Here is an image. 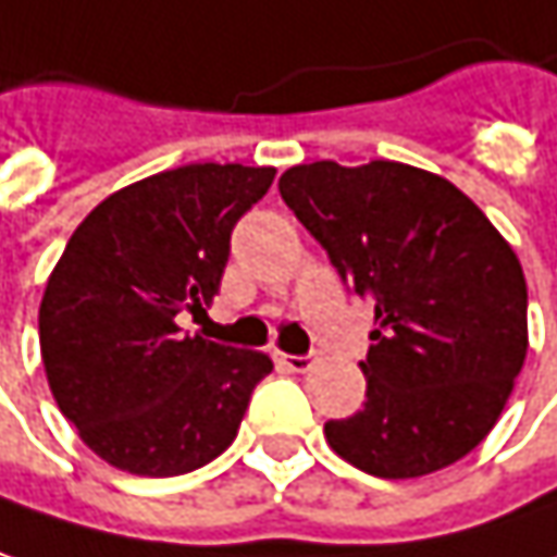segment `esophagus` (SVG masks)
<instances>
[{
  "instance_id": "esophagus-1",
  "label": "esophagus",
  "mask_w": 557,
  "mask_h": 557,
  "mask_svg": "<svg viewBox=\"0 0 557 557\" xmlns=\"http://www.w3.org/2000/svg\"><path fill=\"white\" fill-rule=\"evenodd\" d=\"M274 360L283 370H289V373H309L312 370V357H293V354L274 350Z\"/></svg>"
}]
</instances>
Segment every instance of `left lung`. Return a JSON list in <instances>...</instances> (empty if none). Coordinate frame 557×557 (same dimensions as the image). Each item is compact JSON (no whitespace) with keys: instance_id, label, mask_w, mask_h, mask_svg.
I'll list each match as a JSON object with an SVG mask.
<instances>
[{"instance_id":"left-lung-1","label":"left lung","mask_w":557,"mask_h":557,"mask_svg":"<svg viewBox=\"0 0 557 557\" xmlns=\"http://www.w3.org/2000/svg\"><path fill=\"white\" fill-rule=\"evenodd\" d=\"M280 197L376 309L367 401L325 424L331 449L376 479H421L469 456L530 350L510 242L453 181L388 159L293 165Z\"/></svg>"}]
</instances>
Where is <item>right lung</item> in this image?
<instances>
[{"mask_svg":"<svg viewBox=\"0 0 557 557\" xmlns=\"http://www.w3.org/2000/svg\"><path fill=\"white\" fill-rule=\"evenodd\" d=\"M274 175L238 162L169 169L104 197L66 242L40 299V357L63 418L108 466L172 479L235 440L274 360L187 337L177 315L216 296L232 226Z\"/></svg>","mask_w":557,"mask_h":557,"instance_id":"obj_1","label":"right lung"}]
</instances>
